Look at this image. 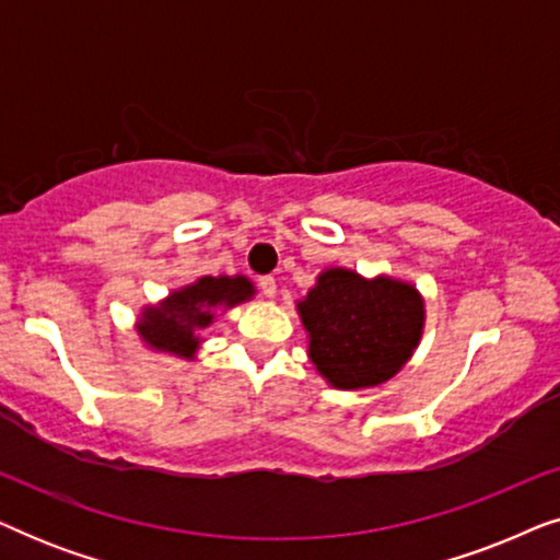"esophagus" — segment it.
<instances>
[{
    "label": "esophagus",
    "instance_id": "1",
    "mask_svg": "<svg viewBox=\"0 0 560 560\" xmlns=\"http://www.w3.org/2000/svg\"><path fill=\"white\" fill-rule=\"evenodd\" d=\"M257 288L265 298H275V293H278V285H275V278H270V275H262V278L257 280Z\"/></svg>",
    "mask_w": 560,
    "mask_h": 560
}]
</instances>
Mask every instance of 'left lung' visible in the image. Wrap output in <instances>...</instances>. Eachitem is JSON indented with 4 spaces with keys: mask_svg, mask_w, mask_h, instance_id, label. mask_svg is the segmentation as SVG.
<instances>
[{
    "mask_svg": "<svg viewBox=\"0 0 560 560\" xmlns=\"http://www.w3.org/2000/svg\"><path fill=\"white\" fill-rule=\"evenodd\" d=\"M308 357L339 389L374 387L395 377L423 334V301L408 282L326 270L298 303Z\"/></svg>",
    "mask_w": 560,
    "mask_h": 560,
    "instance_id": "8db88e82",
    "label": "left lung"
}]
</instances>
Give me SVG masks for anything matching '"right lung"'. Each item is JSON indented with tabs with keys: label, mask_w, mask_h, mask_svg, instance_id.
<instances>
[{
	"label": "right lung",
	"mask_w": 560,
	"mask_h": 560,
	"mask_svg": "<svg viewBox=\"0 0 560 560\" xmlns=\"http://www.w3.org/2000/svg\"><path fill=\"white\" fill-rule=\"evenodd\" d=\"M255 293L247 278H201L194 285L178 290L160 308H148L140 334L160 351L190 359L198 349V334L213 320V308L247 301Z\"/></svg>",
	"instance_id": "1"
}]
</instances>
